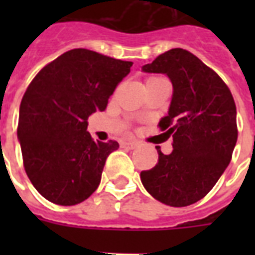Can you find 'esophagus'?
Wrapping results in <instances>:
<instances>
[{
	"mask_svg": "<svg viewBox=\"0 0 255 255\" xmlns=\"http://www.w3.org/2000/svg\"><path fill=\"white\" fill-rule=\"evenodd\" d=\"M120 145H122L123 148H128V149H135L139 144L136 143V141H122Z\"/></svg>",
	"mask_w": 255,
	"mask_h": 255,
	"instance_id": "34e87169",
	"label": "esophagus"
}]
</instances>
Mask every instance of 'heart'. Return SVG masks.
<instances>
[{"label":"heart","mask_w":255,"mask_h":255,"mask_svg":"<svg viewBox=\"0 0 255 255\" xmlns=\"http://www.w3.org/2000/svg\"><path fill=\"white\" fill-rule=\"evenodd\" d=\"M159 78H160V77H149V78H148V79H147V82H148V81H155V79H159Z\"/></svg>","instance_id":"heart-1"}]
</instances>
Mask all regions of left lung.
I'll return each mask as SVG.
<instances>
[{
  "label": "left lung",
  "mask_w": 255,
  "mask_h": 255,
  "mask_svg": "<svg viewBox=\"0 0 255 255\" xmlns=\"http://www.w3.org/2000/svg\"><path fill=\"white\" fill-rule=\"evenodd\" d=\"M167 74L173 86L168 115L160 120L173 151L143 170L148 193L169 206L192 205L209 193L229 165L238 137L233 95L216 71L184 49H172L143 66Z\"/></svg>",
  "instance_id": "1"
}]
</instances>
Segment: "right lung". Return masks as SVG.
<instances>
[{"instance_id":"right-lung-1","label":"right lung","mask_w":255,"mask_h":255,"mask_svg":"<svg viewBox=\"0 0 255 255\" xmlns=\"http://www.w3.org/2000/svg\"><path fill=\"white\" fill-rule=\"evenodd\" d=\"M132 62L74 49L35 75L22 98L17 135L26 174L57 205H77L99 186L115 140L94 141L87 119L104 111Z\"/></svg>"}]
</instances>
